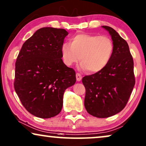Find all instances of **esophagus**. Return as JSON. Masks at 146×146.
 Instances as JSON below:
<instances>
[{
  "instance_id": "34e87169",
  "label": "esophagus",
  "mask_w": 146,
  "mask_h": 146,
  "mask_svg": "<svg viewBox=\"0 0 146 146\" xmlns=\"http://www.w3.org/2000/svg\"><path fill=\"white\" fill-rule=\"evenodd\" d=\"M76 79H77V81H81V79H82V76H81V74H79V73H77Z\"/></svg>"
}]
</instances>
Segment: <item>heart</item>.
Segmentation results:
<instances>
[{"label": "heart", "instance_id": "1", "mask_svg": "<svg viewBox=\"0 0 146 146\" xmlns=\"http://www.w3.org/2000/svg\"><path fill=\"white\" fill-rule=\"evenodd\" d=\"M113 52V43L106 36L78 34L71 38V43L61 46L63 63L71 66L81 61V69L98 73L108 65Z\"/></svg>", "mask_w": 146, "mask_h": 146}]
</instances>
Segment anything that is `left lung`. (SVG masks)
Returning <instances> with one entry per match:
<instances>
[{
	"label": "left lung",
	"mask_w": 146,
	"mask_h": 146,
	"mask_svg": "<svg viewBox=\"0 0 146 146\" xmlns=\"http://www.w3.org/2000/svg\"><path fill=\"white\" fill-rule=\"evenodd\" d=\"M102 27L111 36V59L102 71L82 79L86 90L85 108L90 115L99 118L111 117L121 111L135 82L133 58L127 42L111 27Z\"/></svg>",
	"instance_id": "1"
}]
</instances>
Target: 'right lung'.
<instances>
[{
    "label": "right lung",
    "instance_id": "add662e5",
    "mask_svg": "<svg viewBox=\"0 0 146 146\" xmlns=\"http://www.w3.org/2000/svg\"><path fill=\"white\" fill-rule=\"evenodd\" d=\"M68 34L63 29H38L24 42L17 57L15 91L25 108L36 117L58 115L65 89L76 81L74 69L61 59V46Z\"/></svg>",
    "mask_w": 146,
    "mask_h": 146
}]
</instances>
